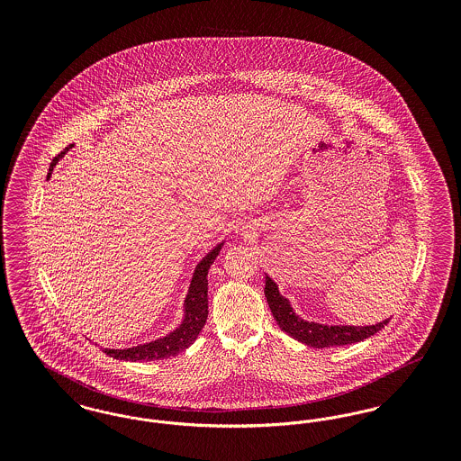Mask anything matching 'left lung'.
I'll return each mask as SVG.
<instances>
[{
	"mask_svg": "<svg viewBox=\"0 0 461 461\" xmlns=\"http://www.w3.org/2000/svg\"><path fill=\"white\" fill-rule=\"evenodd\" d=\"M264 294L267 299V306L271 309L278 327L286 331L290 337L297 339L299 342L307 344L309 348H316V349L348 346V344L365 340V339L375 335L376 331H380L391 321V318H389V320L372 325V327H327V325L309 323V321L301 320L299 316H295L288 301L280 295L278 286L269 276H266Z\"/></svg>",
	"mask_w": 461,
	"mask_h": 461,
	"instance_id": "left-lung-1",
	"label": "left lung"
}]
</instances>
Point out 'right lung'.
Returning <instances> with one entry per match:
<instances>
[{"instance_id":"add662e5","label":"right lung","mask_w":461,"mask_h":461,"mask_svg":"<svg viewBox=\"0 0 461 461\" xmlns=\"http://www.w3.org/2000/svg\"><path fill=\"white\" fill-rule=\"evenodd\" d=\"M72 145H68L64 152L57 155L50 166V175L53 171V166L59 162V158L66 154L67 150ZM220 243L214 250H211L197 266L190 290L185 301V320L179 329L175 330L164 339H158L150 344H143L138 348H130V349H104V352L113 357V359H124V361H154V359H167L179 354L185 349H188L203 329L207 321V273L211 264L214 263L216 256L220 254Z\"/></svg>"}]
</instances>
